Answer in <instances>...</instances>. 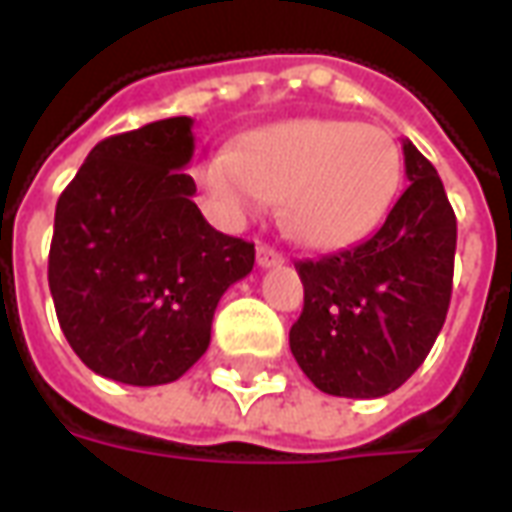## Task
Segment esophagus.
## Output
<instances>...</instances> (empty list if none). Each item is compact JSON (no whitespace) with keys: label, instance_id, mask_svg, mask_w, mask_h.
Segmentation results:
<instances>
[{"label":"esophagus","instance_id":"34e87169","mask_svg":"<svg viewBox=\"0 0 512 512\" xmlns=\"http://www.w3.org/2000/svg\"><path fill=\"white\" fill-rule=\"evenodd\" d=\"M282 263H285V255H282V252H277L274 246H268V244L257 246V266L274 268V266H282Z\"/></svg>","mask_w":512,"mask_h":512}]
</instances>
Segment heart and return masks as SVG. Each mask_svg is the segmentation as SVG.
<instances>
[{
  "mask_svg": "<svg viewBox=\"0 0 512 512\" xmlns=\"http://www.w3.org/2000/svg\"><path fill=\"white\" fill-rule=\"evenodd\" d=\"M400 172V150L381 128L299 117L246 134L233 153L202 158L194 178L227 224L282 200V222L301 246L340 249L376 227Z\"/></svg>",
  "mask_w": 512,
  "mask_h": 512,
  "instance_id": "heart-1",
  "label": "heart"
}]
</instances>
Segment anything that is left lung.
Here are the masks:
<instances>
[{
  "instance_id": "obj_1",
  "label": "left lung",
  "mask_w": 512,
  "mask_h": 512,
  "mask_svg": "<svg viewBox=\"0 0 512 512\" xmlns=\"http://www.w3.org/2000/svg\"><path fill=\"white\" fill-rule=\"evenodd\" d=\"M408 186L362 244L299 260L304 310L290 351L326 395L384 397L414 376L452 296L458 224L436 167L403 142Z\"/></svg>"
}]
</instances>
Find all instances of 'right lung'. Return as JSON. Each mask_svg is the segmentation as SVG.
Wrapping results in <instances>:
<instances>
[{
  "label": "right lung",
  "mask_w": 512,
  "mask_h": 512,
  "mask_svg": "<svg viewBox=\"0 0 512 512\" xmlns=\"http://www.w3.org/2000/svg\"><path fill=\"white\" fill-rule=\"evenodd\" d=\"M191 126L167 117L98 142L57 200V321L84 365L120 384L178 381L208 351L224 290L255 266V244L194 205Z\"/></svg>",
  "instance_id": "add662e5"
}]
</instances>
